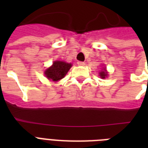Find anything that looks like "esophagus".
Here are the masks:
<instances>
[{"label":"esophagus","instance_id":"esophagus-1","mask_svg":"<svg viewBox=\"0 0 148 148\" xmlns=\"http://www.w3.org/2000/svg\"><path fill=\"white\" fill-rule=\"evenodd\" d=\"M77 64H78L79 66H84L85 64H84V62H83V61H77Z\"/></svg>","mask_w":148,"mask_h":148}]
</instances>
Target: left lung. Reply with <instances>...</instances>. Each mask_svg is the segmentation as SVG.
<instances>
[{
  "mask_svg": "<svg viewBox=\"0 0 148 148\" xmlns=\"http://www.w3.org/2000/svg\"><path fill=\"white\" fill-rule=\"evenodd\" d=\"M107 76H108V72H107L105 68H103V71H101V72H100V77H102V78H105V77Z\"/></svg>",
  "mask_w": 148,
  "mask_h": 148,
  "instance_id": "obj_1",
  "label": "left lung"
}]
</instances>
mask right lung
Returning a JSON list of instances; mask_svg holds the SVG:
<instances>
[{
  "mask_svg": "<svg viewBox=\"0 0 148 148\" xmlns=\"http://www.w3.org/2000/svg\"><path fill=\"white\" fill-rule=\"evenodd\" d=\"M71 67V64L63 62V61H54L53 65L45 72L47 78L53 81H59L64 77L67 71Z\"/></svg>",
  "mask_w": 148,
  "mask_h": 148,
  "instance_id": "right-lung-1",
  "label": "right lung"
}]
</instances>
